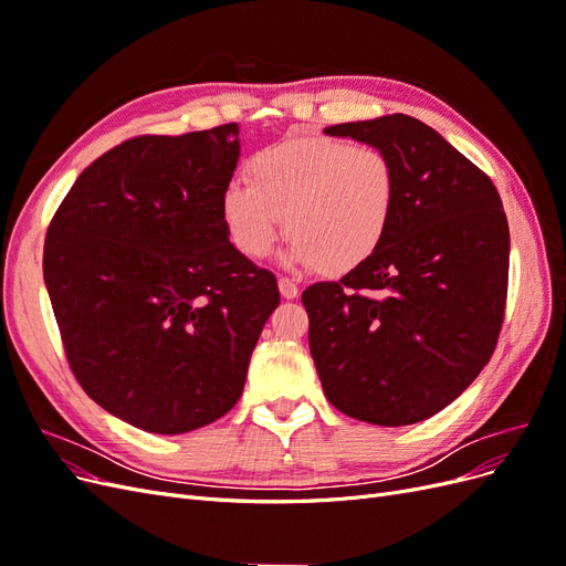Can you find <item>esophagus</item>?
<instances>
[{
    "instance_id": "34e87169",
    "label": "esophagus",
    "mask_w": 566,
    "mask_h": 566,
    "mask_svg": "<svg viewBox=\"0 0 566 566\" xmlns=\"http://www.w3.org/2000/svg\"><path fill=\"white\" fill-rule=\"evenodd\" d=\"M279 287H281V295H283L285 300H295V297L300 295L297 283H295L293 279H287V276H281V279H279Z\"/></svg>"
}]
</instances>
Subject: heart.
<instances>
[{
    "instance_id": "b5f03b06",
    "label": "heart",
    "mask_w": 566,
    "mask_h": 566,
    "mask_svg": "<svg viewBox=\"0 0 566 566\" xmlns=\"http://www.w3.org/2000/svg\"><path fill=\"white\" fill-rule=\"evenodd\" d=\"M245 177L219 200L231 245L262 260L287 231L290 262L331 276L378 254L399 205L397 163L375 144L287 136L252 153Z\"/></svg>"
}]
</instances>
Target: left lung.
<instances>
[{
  "instance_id": "1",
  "label": "left lung",
  "mask_w": 566,
  "mask_h": 566,
  "mask_svg": "<svg viewBox=\"0 0 566 566\" xmlns=\"http://www.w3.org/2000/svg\"><path fill=\"white\" fill-rule=\"evenodd\" d=\"M385 148L399 205L368 264L302 293L328 399L370 424H413L465 391L499 342L510 231L493 181L441 134L394 113L325 129Z\"/></svg>"
}]
</instances>
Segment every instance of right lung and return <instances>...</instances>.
Wrapping results in <instances>:
<instances>
[{
	"label": "right lung",
	"mask_w": 566,
	"mask_h": 566,
	"mask_svg": "<svg viewBox=\"0 0 566 566\" xmlns=\"http://www.w3.org/2000/svg\"><path fill=\"white\" fill-rule=\"evenodd\" d=\"M238 156L235 123L134 136L84 169L46 229L67 366L139 430L184 434L227 416L281 302L276 276L221 224Z\"/></svg>",
	"instance_id": "obj_1"
}]
</instances>
